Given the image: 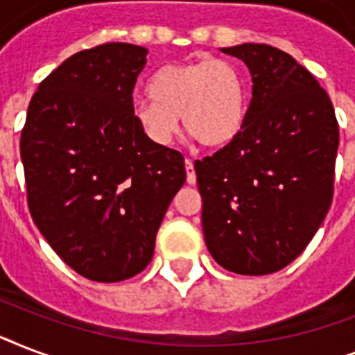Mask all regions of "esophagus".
Returning <instances> with one entry per match:
<instances>
[{"label":"esophagus","mask_w":355,"mask_h":355,"mask_svg":"<svg viewBox=\"0 0 355 355\" xmlns=\"http://www.w3.org/2000/svg\"><path fill=\"white\" fill-rule=\"evenodd\" d=\"M186 175H188V184L197 182V175H195V167L191 160H186Z\"/></svg>","instance_id":"esophagus-1"}]
</instances>
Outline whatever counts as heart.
<instances>
[{
  "instance_id": "obj_1",
  "label": "heart",
  "mask_w": 355,
  "mask_h": 355,
  "mask_svg": "<svg viewBox=\"0 0 355 355\" xmlns=\"http://www.w3.org/2000/svg\"><path fill=\"white\" fill-rule=\"evenodd\" d=\"M149 96L132 103V116L150 144L166 147L178 132V118L206 147H223L241 132L247 92L228 60L200 57L169 64L149 80Z\"/></svg>"
}]
</instances>
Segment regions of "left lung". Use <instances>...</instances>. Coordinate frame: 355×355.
Masks as SVG:
<instances>
[{
    "label": "left lung",
    "mask_w": 355,
    "mask_h": 355,
    "mask_svg": "<svg viewBox=\"0 0 355 355\" xmlns=\"http://www.w3.org/2000/svg\"><path fill=\"white\" fill-rule=\"evenodd\" d=\"M252 75L241 132L195 162L211 258L236 275H270L308 247L330 210L339 125L308 69L265 44L223 47Z\"/></svg>",
    "instance_id": "8db88e82"
}]
</instances>
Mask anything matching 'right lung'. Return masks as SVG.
<instances>
[{"label":"right lung","mask_w":355,"mask_h":355,"mask_svg":"<svg viewBox=\"0 0 355 355\" xmlns=\"http://www.w3.org/2000/svg\"><path fill=\"white\" fill-rule=\"evenodd\" d=\"M147 49L110 42L64 60L42 80L21 130L33 221L66 263L94 282L149 265L156 232L186 182L184 156L145 138L132 90Z\"/></svg>","instance_id":"add662e5"}]
</instances>
